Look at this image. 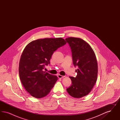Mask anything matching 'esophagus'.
Masks as SVG:
<instances>
[{"label": "esophagus", "instance_id": "obj_1", "mask_svg": "<svg viewBox=\"0 0 120 120\" xmlns=\"http://www.w3.org/2000/svg\"><path fill=\"white\" fill-rule=\"evenodd\" d=\"M57 77L58 78H60V79H61V78H63L65 77V76H63V75H57Z\"/></svg>", "mask_w": 120, "mask_h": 120}]
</instances>
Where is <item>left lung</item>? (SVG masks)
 <instances>
[{"mask_svg": "<svg viewBox=\"0 0 120 120\" xmlns=\"http://www.w3.org/2000/svg\"><path fill=\"white\" fill-rule=\"evenodd\" d=\"M71 47L73 63L77 66L75 77L70 76L71 86L67 89L72 97L80 98L88 94L95 85L98 76V63L91 47L85 40L75 37L66 39Z\"/></svg>", "mask_w": 120, "mask_h": 120, "instance_id": "obj_1", "label": "left lung"}]
</instances>
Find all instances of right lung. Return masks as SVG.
<instances>
[{"instance_id": "add662e5", "label": "right lung", "mask_w": 120, "mask_h": 120, "mask_svg": "<svg viewBox=\"0 0 120 120\" xmlns=\"http://www.w3.org/2000/svg\"><path fill=\"white\" fill-rule=\"evenodd\" d=\"M66 43L62 38H44L33 40L25 48L20 60L19 74L24 88L32 96L45 97L54 86L57 76L43 69L50 64L53 52Z\"/></svg>"}]
</instances>
